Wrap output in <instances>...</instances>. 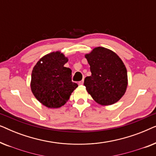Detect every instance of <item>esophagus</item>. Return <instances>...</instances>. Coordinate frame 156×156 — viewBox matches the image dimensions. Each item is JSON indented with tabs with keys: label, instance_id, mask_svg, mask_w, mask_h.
<instances>
[{
	"label": "esophagus",
	"instance_id": "1",
	"mask_svg": "<svg viewBox=\"0 0 156 156\" xmlns=\"http://www.w3.org/2000/svg\"><path fill=\"white\" fill-rule=\"evenodd\" d=\"M78 84H79V85H82L83 84H84V80H82V81H80V82H79Z\"/></svg>",
	"mask_w": 156,
	"mask_h": 156
}]
</instances>
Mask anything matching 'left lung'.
Returning a JSON list of instances; mask_svg holds the SVG:
<instances>
[{
  "label": "left lung",
  "instance_id": "1",
  "mask_svg": "<svg viewBox=\"0 0 156 156\" xmlns=\"http://www.w3.org/2000/svg\"><path fill=\"white\" fill-rule=\"evenodd\" d=\"M85 57L90 65L91 75L84 84L97 103L103 106L114 104L124 95L128 85L127 70L116 53L97 47Z\"/></svg>",
  "mask_w": 156,
  "mask_h": 156
}]
</instances>
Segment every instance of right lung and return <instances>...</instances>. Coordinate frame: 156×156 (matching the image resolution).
<instances>
[{
  "mask_svg": "<svg viewBox=\"0 0 156 156\" xmlns=\"http://www.w3.org/2000/svg\"><path fill=\"white\" fill-rule=\"evenodd\" d=\"M67 57L59 51L42 57L33 67L31 91L35 97L48 108L65 105L78 87L72 82V70L64 67Z\"/></svg>",
  "mask_w": 156,
  "mask_h": 156,
  "instance_id": "1",
  "label": "right lung"
}]
</instances>
